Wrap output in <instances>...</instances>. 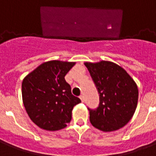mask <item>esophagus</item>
Wrapping results in <instances>:
<instances>
[{
  "label": "esophagus",
  "instance_id": "1",
  "mask_svg": "<svg viewBox=\"0 0 156 156\" xmlns=\"http://www.w3.org/2000/svg\"><path fill=\"white\" fill-rule=\"evenodd\" d=\"M79 98H80V99H81L82 102L84 101V97H83V95H80V96H79Z\"/></svg>",
  "mask_w": 156,
  "mask_h": 156
}]
</instances>
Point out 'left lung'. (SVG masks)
I'll use <instances>...</instances> for the list:
<instances>
[{"mask_svg": "<svg viewBox=\"0 0 156 156\" xmlns=\"http://www.w3.org/2000/svg\"><path fill=\"white\" fill-rule=\"evenodd\" d=\"M99 94V105L89 110L92 125L105 132L124 127L137 107L139 91L124 68L108 61L84 62Z\"/></svg>", "mask_w": 156, "mask_h": 156, "instance_id": "obj_1", "label": "left lung"}]
</instances>
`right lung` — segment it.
Masks as SVG:
<instances>
[{
	"mask_svg": "<svg viewBox=\"0 0 156 156\" xmlns=\"http://www.w3.org/2000/svg\"><path fill=\"white\" fill-rule=\"evenodd\" d=\"M73 62H46L27 75L22 84L23 105L35 124L45 130L62 129L70 123L72 110L81 100L72 94L65 75Z\"/></svg>",
	"mask_w": 156,
	"mask_h": 156,
	"instance_id": "obj_1",
	"label": "right lung"
}]
</instances>
